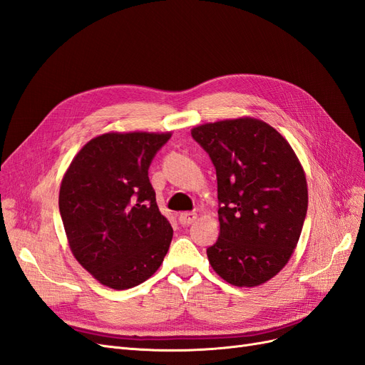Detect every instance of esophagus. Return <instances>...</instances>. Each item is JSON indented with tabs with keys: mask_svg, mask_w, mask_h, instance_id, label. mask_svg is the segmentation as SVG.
<instances>
[{
	"mask_svg": "<svg viewBox=\"0 0 365 365\" xmlns=\"http://www.w3.org/2000/svg\"><path fill=\"white\" fill-rule=\"evenodd\" d=\"M178 219H180V222L182 225H190L192 222H195V220L197 219V215L193 213V212H184V213L180 215Z\"/></svg>",
	"mask_w": 365,
	"mask_h": 365,
	"instance_id": "esophagus-1",
	"label": "esophagus"
}]
</instances>
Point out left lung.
I'll use <instances>...</instances> for the list:
<instances>
[{
  "label": "left lung",
  "instance_id": "1",
  "mask_svg": "<svg viewBox=\"0 0 365 365\" xmlns=\"http://www.w3.org/2000/svg\"><path fill=\"white\" fill-rule=\"evenodd\" d=\"M192 137L217 176L219 239L207 250L215 272L239 288L271 280L289 262L307 210L303 165L279 130L252 117L204 123Z\"/></svg>",
  "mask_w": 365,
  "mask_h": 365
}]
</instances>
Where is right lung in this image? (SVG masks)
Instances as JSON below:
<instances>
[{
	"instance_id": "add662e5",
	"label": "right lung",
	"mask_w": 365,
	"mask_h": 365,
	"mask_svg": "<svg viewBox=\"0 0 365 365\" xmlns=\"http://www.w3.org/2000/svg\"><path fill=\"white\" fill-rule=\"evenodd\" d=\"M172 132H106L76 153L63 173L59 210L76 260L111 289L157 272L173 236L148 170Z\"/></svg>"
}]
</instances>
